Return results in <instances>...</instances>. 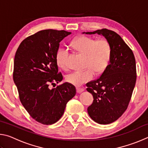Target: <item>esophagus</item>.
I'll return each instance as SVG.
<instances>
[{
    "label": "esophagus",
    "mask_w": 148,
    "mask_h": 148,
    "mask_svg": "<svg viewBox=\"0 0 148 148\" xmlns=\"http://www.w3.org/2000/svg\"><path fill=\"white\" fill-rule=\"evenodd\" d=\"M76 91L77 93H81L83 91H84V88H81V87H77L76 88Z\"/></svg>",
    "instance_id": "esophagus-1"
}]
</instances>
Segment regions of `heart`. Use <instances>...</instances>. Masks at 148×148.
<instances>
[{
	"instance_id": "obj_1",
	"label": "heart",
	"mask_w": 148,
	"mask_h": 148,
	"mask_svg": "<svg viewBox=\"0 0 148 148\" xmlns=\"http://www.w3.org/2000/svg\"><path fill=\"white\" fill-rule=\"evenodd\" d=\"M72 46L80 53L86 54L85 70L75 71L67 74L66 80L69 84L79 86L91 80L95 71L100 74L106 69L111 57L112 48L109 42L102 39L96 40L91 37L81 36L74 39ZM69 49L65 47H59L56 53V62L61 69L66 67Z\"/></svg>"
}]
</instances>
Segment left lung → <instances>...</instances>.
Here are the masks:
<instances>
[{
	"label": "left lung",
	"instance_id": "left-lung-1",
	"mask_svg": "<svg viewBox=\"0 0 148 148\" xmlns=\"http://www.w3.org/2000/svg\"><path fill=\"white\" fill-rule=\"evenodd\" d=\"M82 33L102 35L111 46V57L106 69L99 78L86 84L87 91L94 99L87 108L89 116L97 123H111L122 116L131 98L136 80L134 54L114 31L102 29Z\"/></svg>",
	"mask_w": 148,
	"mask_h": 148
}]
</instances>
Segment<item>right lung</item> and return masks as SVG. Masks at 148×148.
I'll use <instances>...</instances> for the list:
<instances>
[{
	"label": "right lung",
	"instance_id": "add662e5",
	"mask_svg": "<svg viewBox=\"0 0 148 148\" xmlns=\"http://www.w3.org/2000/svg\"><path fill=\"white\" fill-rule=\"evenodd\" d=\"M71 32L46 29L27 37L17 49L14 62V82L21 104L35 121L44 125L57 122L76 88L64 83L50 89L49 84L62 80L58 72L56 53L59 43Z\"/></svg>",
	"mask_w": 148,
	"mask_h": 148
}]
</instances>
